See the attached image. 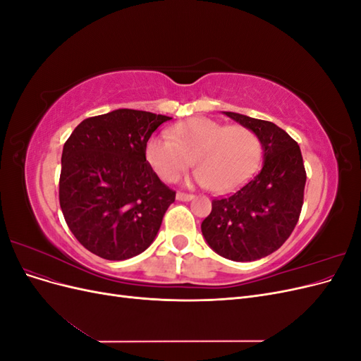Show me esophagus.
<instances>
[{"label": "esophagus", "instance_id": "esophagus-1", "mask_svg": "<svg viewBox=\"0 0 361 361\" xmlns=\"http://www.w3.org/2000/svg\"><path fill=\"white\" fill-rule=\"evenodd\" d=\"M176 199L180 200V202H190L194 199L192 194H188V192H178L176 194Z\"/></svg>", "mask_w": 361, "mask_h": 361}]
</instances>
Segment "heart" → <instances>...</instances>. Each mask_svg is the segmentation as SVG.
I'll return each instance as SVG.
<instances>
[{
	"instance_id": "b5f03b06",
	"label": "heart",
	"mask_w": 361,
	"mask_h": 361,
	"mask_svg": "<svg viewBox=\"0 0 361 361\" xmlns=\"http://www.w3.org/2000/svg\"><path fill=\"white\" fill-rule=\"evenodd\" d=\"M149 166L173 182L191 162L194 179L215 192H228L245 183L256 171L262 145L257 134L243 125L227 126L209 117H194L152 135L145 147Z\"/></svg>"
}]
</instances>
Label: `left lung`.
I'll use <instances>...</instances> for the list:
<instances>
[{"instance_id": "1", "label": "left lung", "mask_w": 361, "mask_h": 361, "mask_svg": "<svg viewBox=\"0 0 361 361\" xmlns=\"http://www.w3.org/2000/svg\"><path fill=\"white\" fill-rule=\"evenodd\" d=\"M257 134L264 166L227 197L212 200L202 233L218 255L251 262L274 253L293 232L304 200L305 169L297 141L272 122L226 111Z\"/></svg>"}]
</instances>
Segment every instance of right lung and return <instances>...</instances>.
Returning a JSON list of instances; mask_svg holds the SVG:
<instances>
[{
	"instance_id": "obj_1",
	"label": "right lung",
	"mask_w": 361,
	"mask_h": 361,
	"mask_svg": "<svg viewBox=\"0 0 361 361\" xmlns=\"http://www.w3.org/2000/svg\"><path fill=\"white\" fill-rule=\"evenodd\" d=\"M170 118L122 108L82 120L64 143L60 207L93 255L125 260L154 243L176 191L149 166L145 147Z\"/></svg>"
}]
</instances>
